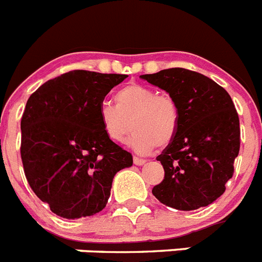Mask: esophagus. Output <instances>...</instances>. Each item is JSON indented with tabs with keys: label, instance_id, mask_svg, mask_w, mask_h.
<instances>
[{
	"label": "esophagus",
	"instance_id": "esophagus-1",
	"mask_svg": "<svg viewBox=\"0 0 262 262\" xmlns=\"http://www.w3.org/2000/svg\"><path fill=\"white\" fill-rule=\"evenodd\" d=\"M145 163H147V160L145 159H140V157L134 156V164H135V165H144Z\"/></svg>",
	"mask_w": 262,
	"mask_h": 262
}]
</instances>
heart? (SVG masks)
<instances>
[{
	"instance_id": "obj_1",
	"label": "heart",
	"mask_w": 262,
	"mask_h": 262,
	"mask_svg": "<svg viewBox=\"0 0 262 262\" xmlns=\"http://www.w3.org/2000/svg\"><path fill=\"white\" fill-rule=\"evenodd\" d=\"M115 106L102 102L98 120L111 142L122 143L133 127L128 145L140 155L166 147L180 126V107L172 96L140 84H129L115 93Z\"/></svg>"
}]
</instances>
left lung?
Returning a JSON list of instances; mask_svg holds the SVG:
<instances>
[{"instance_id":"1","label":"left lung","mask_w":262,"mask_h":262,"mask_svg":"<svg viewBox=\"0 0 262 262\" xmlns=\"http://www.w3.org/2000/svg\"><path fill=\"white\" fill-rule=\"evenodd\" d=\"M140 77L165 90L180 107L177 134L157 156L165 176L152 194L182 211L209 206L226 190L240 149L239 115L230 94L211 78L185 68Z\"/></svg>"}]
</instances>
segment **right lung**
Segmentation results:
<instances>
[{
    "instance_id": "1",
    "label": "right lung",
    "mask_w": 262,
    "mask_h": 262,
    "mask_svg": "<svg viewBox=\"0 0 262 262\" xmlns=\"http://www.w3.org/2000/svg\"><path fill=\"white\" fill-rule=\"evenodd\" d=\"M126 75L71 71L30 96L20 120L27 182L51 211L78 219L102 211L113 178L133 155L111 142L98 120L106 94Z\"/></svg>"
}]
</instances>
